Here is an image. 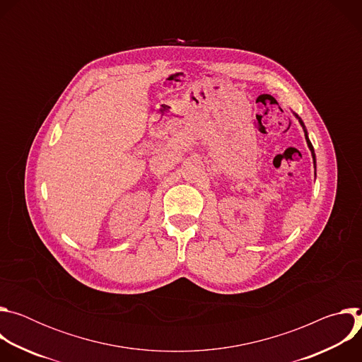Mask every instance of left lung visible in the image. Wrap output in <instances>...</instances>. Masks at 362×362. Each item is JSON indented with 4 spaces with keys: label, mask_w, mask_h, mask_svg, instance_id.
I'll return each instance as SVG.
<instances>
[{
    "label": "left lung",
    "mask_w": 362,
    "mask_h": 362,
    "mask_svg": "<svg viewBox=\"0 0 362 362\" xmlns=\"http://www.w3.org/2000/svg\"><path fill=\"white\" fill-rule=\"evenodd\" d=\"M295 115V113H293ZM295 117L299 120V123H300V126H302V129H303V132H305V139H306V144H308V147H309V150H311V153H313V159H314V166L317 168V160H315V151H314V146H313V143L309 141V137H308V132H306V129H305V124H303V122L300 120V117H298V115H295Z\"/></svg>",
    "instance_id": "left-lung-1"
}]
</instances>
